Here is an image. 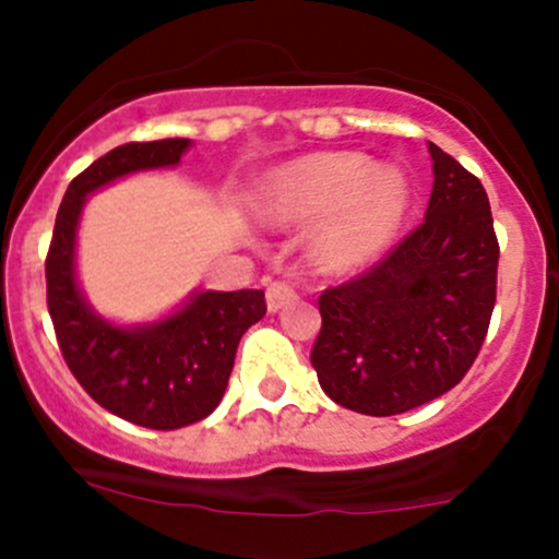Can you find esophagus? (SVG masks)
<instances>
[{
	"mask_svg": "<svg viewBox=\"0 0 559 559\" xmlns=\"http://www.w3.org/2000/svg\"><path fill=\"white\" fill-rule=\"evenodd\" d=\"M294 297H297V292H294V286L288 284V281H271V284H267L265 299H267V310L271 312H278L281 307L288 305Z\"/></svg>",
	"mask_w": 559,
	"mask_h": 559,
	"instance_id": "esophagus-1",
	"label": "esophagus"
}]
</instances>
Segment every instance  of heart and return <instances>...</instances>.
I'll use <instances>...</instances> for the list:
<instances>
[{
  "label": "heart",
  "instance_id": "heart-1",
  "mask_svg": "<svg viewBox=\"0 0 559 559\" xmlns=\"http://www.w3.org/2000/svg\"><path fill=\"white\" fill-rule=\"evenodd\" d=\"M407 210V186L394 168L360 152H316L284 165L258 191V213L273 223H320L312 258L325 271H355L389 247Z\"/></svg>",
  "mask_w": 559,
  "mask_h": 559
}]
</instances>
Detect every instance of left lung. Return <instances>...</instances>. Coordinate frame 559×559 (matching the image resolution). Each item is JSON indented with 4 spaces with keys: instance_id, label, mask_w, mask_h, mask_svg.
I'll list each match as a JSON object with an SVG mask.
<instances>
[{
    "instance_id": "left-lung-1",
    "label": "left lung",
    "mask_w": 559,
    "mask_h": 559,
    "mask_svg": "<svg viewBox=\"0 0 559 559\" xmlns=\"http://www.w3.org/2000/svg\"><path fill=\"white\" fill-rule=\"evenodd\" d=\"M426 221L370 271L320 294L312 368L333 402L400 415L463 381L497 301L499 241L484 186L436 144Z\"/></svg>"
}]
</instances>
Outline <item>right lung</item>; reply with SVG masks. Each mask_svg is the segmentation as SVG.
Returning a JSON list of instances; mask_svg holds the SVG:
<instances>
[{"instance_id":"add662e5","label":"right lung","mask_w":559,"mask_h":559,"mask_svg":"<svg viewBox=\"0 0 559 559\" xmlns=\"http://www.w3.org/2000/svg\"><path fill=\"white\" fill-rule=\"evenodd\" d=\"M189 139L115 146L70 181L47 254V305L70 373L96 404L133 426L173 431L207 418L226 394L243 331L265 316V292H197L181 310L123 329L96 316L75 281V228L86 197L128 173L178 165Z\"/></svg>"}]
</instances>
